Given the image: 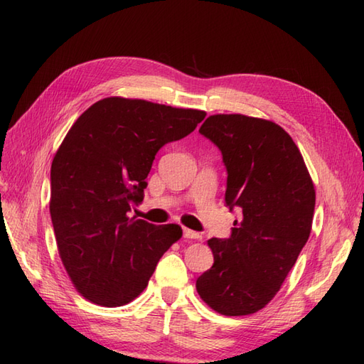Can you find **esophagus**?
Listing matches in <instances>:
<instances>
[{"label":"esophagus","mask_w":364,"mask_h":364,"mask_svg":"<svg viewBox=\"0 0 364 364\" xmlns=\"http://www.w3.org/2000/svg\"><path fill=\"white\" fill-rule=\"evenodd\" d=\"M183 235L186 239H196V241H202V235L197 233V231H192L189 228H184L183 230Z\"/></svg>","instance_id":"1"}]
</instances>
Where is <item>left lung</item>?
Instances as JSON below:
<instances>
[{
	"label": "left lung",
	"mask_w": 364,
	"mask_h": 364,
	"mask_svg": "<svg viewBox=\"0 0 364 364\" xmlns=\"http://www.w3.org/2000/svg\"><path fill=\"white\" fill-rule=\"evenodd\" d=\"M198 131L222 151L225 203L239 220L230 237L208 241L214 264L196 288L223 316L253 314L275 297L310 237L314 184L297 145L274 122L215 114Z\"/></svg>",
	"instance_id": "8db88e82"
}]
</instances>
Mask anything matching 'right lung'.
<instances>
[{
	"label": "right lung",
	"instance_id": "add662e5",
	"mask_svg": "<svg viewBox=\"0 0 364 364\" xmlns=\"http://www.w3.org/2000/svg\"><path fill=\"white\" fill-rule=\"evenodd\" d=\"M206 112L122 97L103 98L68 131L51 164L50 214L59 257L92 304L122 306L141 294L176 223L128 218L162 145L196 129Z\"/></svg>",
	"mask_w": 364,
	"mask_h": 364
}]
</instances>
